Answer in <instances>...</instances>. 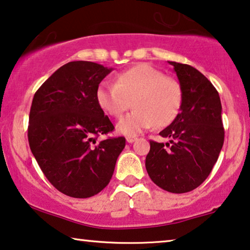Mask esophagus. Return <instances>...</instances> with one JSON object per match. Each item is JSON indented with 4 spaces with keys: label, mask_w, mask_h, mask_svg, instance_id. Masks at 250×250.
<instances>
[{
    "label": "esophagus",
    "mask_w": 250,
    "mask_h": 250,
    "mask_svg": "<svg viewBox=\"0 0 250 250\" xmlns=\"http://www.w3.org/2000/svg\"><path fill=\"white\" fill-rule=\"evenodd\" d=\"M136 140H137V138L133 137V136H128V137H126V141H128L129 144H132L133 141H136Z\"/></svg>",
    "instance_id": "esophagus-1"
}]
</instances>
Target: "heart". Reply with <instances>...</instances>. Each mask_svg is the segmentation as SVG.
Masks as SVG:
<instances>
[{"instance_id": "b5f03b06", "label": "heart", "mask_w": 250, "mask_h": 250, "mask_svg": "<svg viewBox=\"0 0 250 250\" xmlns=\"http://www.w3.org/2000/svg\"><path fill=\"white\" fill-rule=\"evenodd\" d=\"M95 96L99 106L114 118L132 104L135 110L119 121L117 129L122 135L135 136L152 125L172 124L181 107L182 88L175 78L151 65L138 64L119 73L114 85L100 84Z\"/></svg>"}]
</instances>
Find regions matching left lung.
<instances>
[{
	"label": "left lung",
	"mask_w": 250,
	"mask_h": 250,
	"mask_svg": "<svg viewBox=\"0 0 250 250\" xmlns=\"http://www.w3.org/2000/svg\"><path fill=\"white\" fill-rule=\"evenodd\" d=\"M169 64L182 88L181 111L159 132L169 143L150 141L146 169L161 188L186 193L207 180L218 161L225 140L222 106L218 91L202 73L186 64Z\"/></svg>",
	"instance_id": "obj_1"
}]
</instances>
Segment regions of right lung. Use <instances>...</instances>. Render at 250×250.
<instances>
[{
	"instance_id": "1",
	"label": "right lung",
	"mask_w": 250,
	"mask_h": 250,
	"mask_svg": "<svg viewBox=\"0 0 250 250\" xmlns=\"http://www.w3.org/2000/svg\"><path fill=\"white\" fill-rule=\"evenodd\" d=\"M111 70L92 62H67L33 96L30 149L47 180L68 196L86 199L101 192L125 146L124 137L96 141L114 129L95 96Z\"/></svg>"
}]
</instances>
